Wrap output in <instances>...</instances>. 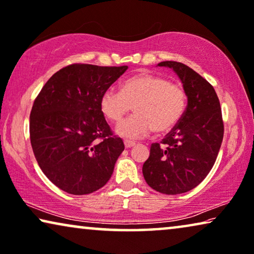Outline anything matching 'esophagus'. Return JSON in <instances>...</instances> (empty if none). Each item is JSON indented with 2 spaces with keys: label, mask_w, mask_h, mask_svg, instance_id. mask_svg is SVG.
I'll return each instance as SVG.
<instances>
[{
  "label": "esophagus",
  "mask_w": 254,
  "mask_h": 254,
  "mask_svg": "<svg viewBox=\"0 0 254 254\" xmlns=\"http://www.w3.org/2000/svg\"><path fill=\"white\" fill-rule=\"evenodd\" d=\"M124 143H125V146H126L127 149H129V148H131V146L135 145V142H133V141H128V139H126V141H125Z\"/></svg>",
  "instance_id": "34e87169"
}]
</instances>
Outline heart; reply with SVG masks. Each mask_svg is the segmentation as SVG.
Returning a JSON list of instances; mask_svg holds the SVG:
<instances>
[{"mask_svg": "<svg viewBox=\"0 0 254 254\" xmlns=\"http://www.w3.org/2000/svg\"><path fill=\"white\" fill-rule=\"evenodd\" d=\"M186 91L164 76L138 73L121 82L120 90L109 88L101 97V109L113 123L119 121L134 105L135 115L116 128L117 134L137 138L150 133H166L174 128L186 110Z\"/></svg>", "mask_w": 254, "mask_h": 254, "instance_id": "obj_1", "label": "heart"}]
</instances>
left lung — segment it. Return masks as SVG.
Returning a JSON list of instances; mask_svg holds the SVG:
<instances>
[{
	"label": "left lung",
	"mask_w": 254,
	"mask_h": 254,
	"mask_svg": "<svg viewBox=\"0 0 254 254\" xmlns=\"http://www.w3.org/2000/svg\"><path fill=\"white\" fill-rule=\"evenodd\" d=\"M158 66L178 74L188 104L166 137L151 144L142 172L152 189L178 194L199 185L215 163L223 138L221 106L212 84L189 66L172 61Z\"/></svg>",
	"instance_id": "8db88e82"
}]
</instances>
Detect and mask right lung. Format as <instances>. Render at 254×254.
I'll use <instances>...</instances> for the list:
<instances>
[{"instance_id":"1","label":"right lung","mask_w":254,"mask_h":254,"mask_svg":"<svg viewBox=\"0 0 254 254\" xmlns=\"http://www.w3.org/2000/svg\"><path fill=\"white\" fill-rule=\"evenodd\" d=\"M128 66L72 64L55 73L29 116V137L40 168L55 186L87 194L111 178L124 151L101 109V97Z\"/></svg>"}]
</instances>
